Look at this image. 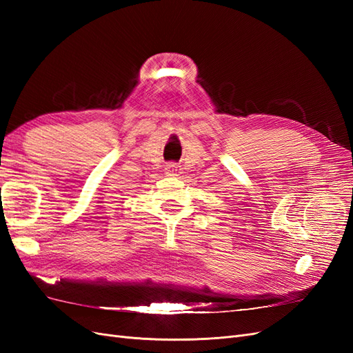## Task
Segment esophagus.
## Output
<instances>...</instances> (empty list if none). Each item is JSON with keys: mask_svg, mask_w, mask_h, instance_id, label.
<instances>
[{"mask_svg": "<svg viewBox=\"0 0 353 353\" xmlns=\"http://www.w3.org/2000/svg\"><path fill=\"white\" fill-rule=\"evenodd\" d=\"M176 170H178V166H176L175 163L166 165V174H168V175H175Z\"/></svg>", "mask_w": 353, "mask_h": 353, "instance_id": "esophagus-1", "label": "esophagus"}]
</instances>
